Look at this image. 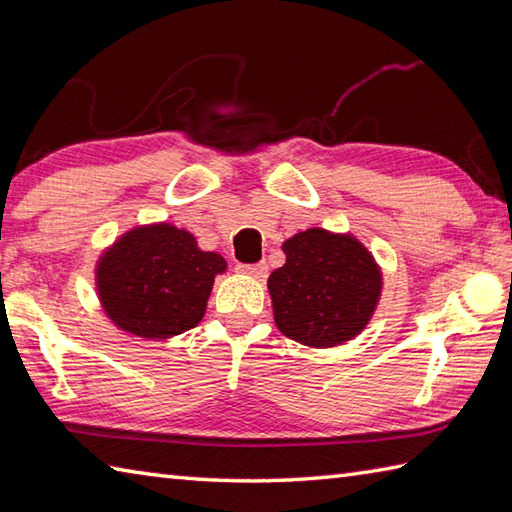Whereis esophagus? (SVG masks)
<instances>
[{"instance_id": "obj_1", "label": "esophagus", "mask_w": 512, "mask_h": 512, "mask_svg": "<svg viewBox=\"0 0 512 512\" xmlns=\"http://www.w3.org/2000/svg\"><path fill=\"white\" fill-rule=\"evenodd\" d=\"M237 273L242 275H253L257 279H266L268 275V264L257 262V264H237Z\"/></svg>"}]
</instances>
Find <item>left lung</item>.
<instances>
[{
  "label": "left lung",
  "instance_id": "1",
  "mask_svg": "<svg viewBox=\"0 0 512 512\" xmlns=\"http://www.w3.org/2000/svg\"><path fill=\"white\" fill-rule=\"evenodd\" d=\"M286 264L268 277L277 328L310 347L352 341L372 319L383 275L352 235L308 228L284 242Z\"/></svg>",
  "mask_w": 512,
  "mask_h": 512
}]
</instances>
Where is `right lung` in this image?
Returning <instances> with one entry per match:
<instances>
[{
	"label": "right lung",
	"instance_id": "obj_1",
	"mask_svg": "<svg viewBox=\"0 0 512 512\" xmlns=\"http://www.w3.org/2000/svg\"><path fill=\"white\" fill-rule=\"evenodd\" d=\"M222 255L198 248L171 224L138 226L107 250L96 266V288L107 317L143 339H169L204 317Z\"/></svg>",
	"mask_w": 512,
	"mask_h": 512
}]
</instances>
